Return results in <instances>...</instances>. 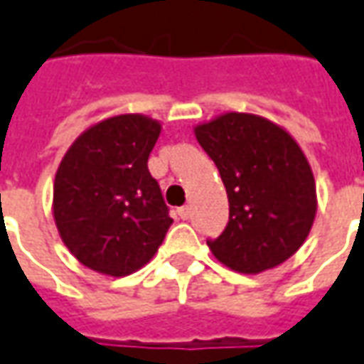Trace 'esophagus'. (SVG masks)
Here are the masks:
<instances>
[{"label":"esophagus","instance_id":"1","mask_svg":"<svg viewBox=\"0 0 364 364\" xmlns=\"http://www.w3.org/2000/svg\"><path fill=\"white\" fill-rule=\"evenodd\" d=\"M178 215H180L182 220H188V218H190V206L178 208Z\"/></svg>","mask_w":364,"mask_h":364}]
</instances>
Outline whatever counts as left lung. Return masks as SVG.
Returning a JSON list of instances; mask_svg holds the SVG:
<instances>
[{"label":"left lung","mask_w":364,"mask_h":364,"mask_svg":"<svg viewBox=\"0 0 364 364\" xmlns=\"http://www.w3.org/2000/svg\"><path fill=\"white\" fill-rule=\"evenodd\" d=\"M194 134L220 170L230 204L225 230L208 242L215 259L245 275L289 259L317 214L311 164L297 140L269 119L234 110L194 127Z\"/></svg>","instance_id":"8db88e82"}]
</instances>
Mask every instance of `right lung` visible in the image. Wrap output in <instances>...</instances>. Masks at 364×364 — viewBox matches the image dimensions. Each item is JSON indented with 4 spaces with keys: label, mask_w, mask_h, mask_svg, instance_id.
Wrapping results in <instances>:
<instances>
[{
    "label": "right lung",
    "mask_w": 364,
    "mask_h": 364,
    "mask_svg": "<svg viewBox=\"0 0 364 364\" xmlns=\"http://www.w3.org/2000/svg\"><path fill=\"white\" fill-rule=\"evenodd\" d=\"M162 124L129 112L81 132L53 182L63 244L92 272L124 277L154 257L172 218L149 172Z\"/></svg>",
    "instance_id": "1"
}]
</instances>
